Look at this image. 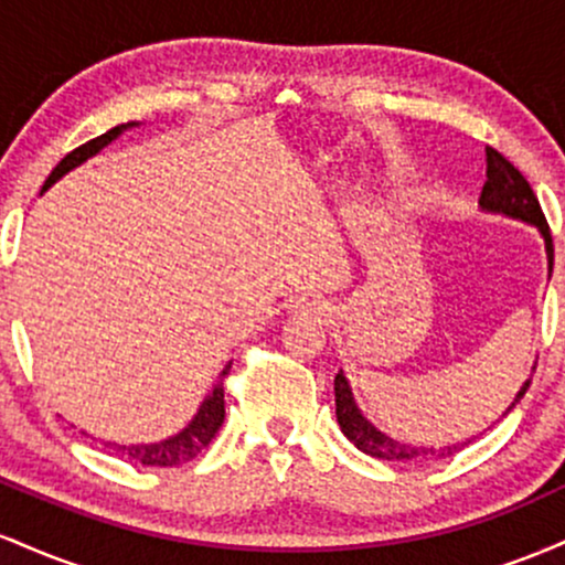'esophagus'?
I'll return each mask as SVG.
<instances>
[{
    "label": "esophagus",
    "mask_w": 565,
    "mask_h": 565,
    "mask_svg": "<svg viewBox=\"0 0 565 565\" xmlns=\"http://www.w3.org/2000/svg\"><path fill=\"white\" fill-rule=\"evenodd\" d=\"M297 310H300V316H313V319H321V316L329 313L327 302L321 300H302L297 305Z\"/></svg>",
    "instance_id": "34e87169"
}]
</instances>
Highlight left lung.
<instances>
[{
	"instance_id": "obj_1",
	"label": "left lung",
	"mask_w": 565,
	"mask_h": 565,
	"mask_svg": "<svg viewBox=\"0 0 565 565\" xmlns=\"http://www.w3.org/2000/svg\"><path fill=\"white\" fill-rule=\"evenodd\" d=\"M478 204H481V210L486 212H497V215H508L512 220H523V223L536 225L544 238V249H547V268L550 274H553V236H550V225L547 220H544L540 201H536L534 191H531L529 180L491 146H486V183ZM529 385L531 380L523 382V387L518 391L515 398H512V404L504 414H510L512 408H515L518 401L526 395ZM334 404L337 423H340L348 440H353V444L364 454H369V457L385 459V462H419V459L427 457H449V454L459 451L462 446L470 444V440H462V444L444 446V449H425V446H412L393 440L361 414V408L355 406L353 401V391H350L345 374L342 372L334 377Z\"/></svg>"
}]
</instances>
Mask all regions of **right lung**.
Returning <instances> with one entry per match:
<instances>
[{
  "instance_id": "obj_1",
  "label": "right lung",
  "mask_w": 565,
  "mask_h": 565,
  "mask_svg": "<svg viewBox=\"0 0 565 565\" xmlns=\"http://www.w3.org/2000/svg\"><path fill=\"white\" fill-rule=\"evenodd\" d=\"M135 125H138V121L119 125V127L108 129V132H103L100 138L84 142V146H79V148H74V151H71L68 157H63L61 164L50 172V178L44 180L42 191H47L55 180H61L63 174L74 170V167H79L82 161L95 157L100 148H106L108 142L116 140L121 132H125V129L135 127ZM228 372H231V364L223 369V374H220V377H225ZM223 419H225V393H223V380H220L217 385L212 387V393L201 401L196 417L191 419V425H188L185 430H180L178 436L159 440V444L116 446V451H121L125 457L135 459V462H140V465H151V468H174V465H185V462H191L193 457H199L201 449H206V446H210V440L215 438V433L220 430V425H223Z\"/></svg>"
}]
</instances>
